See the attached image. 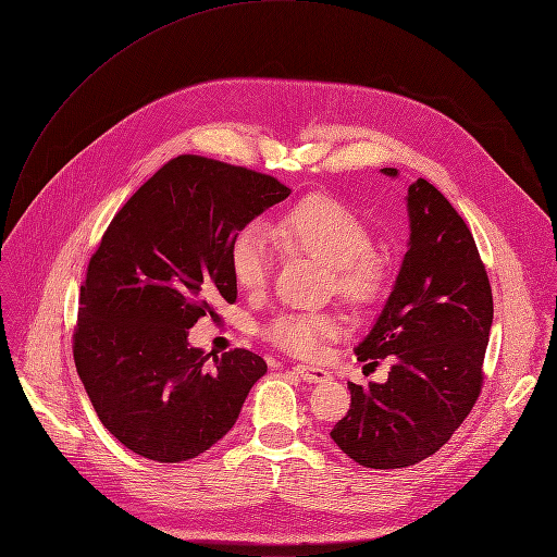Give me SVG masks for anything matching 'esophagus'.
Wrapping results in <instances>:
<instances>
[{
  "label": "esophagus",
  "instance_id": "1",
  "mask_svg": "<svg viewBox=\"0 0 557 557\" xmlns=\"http://www.w3.org/2000/svg\"><path fill=\"white\" fill-rule=\"evenodd\" d=\"M293 372L304 381V383H310V385H317V383H327L330 381V374L325 372V369L321 367H310V364H297L293 367Z\"/></svg>",
  "mask_w": 557,
  "mask_h": 557
}]
</instances>
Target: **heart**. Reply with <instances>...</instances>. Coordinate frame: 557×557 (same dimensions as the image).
<instances>
[{
    "label": "heart",
    "instance_id": "1",
    "mask_svg": "<svg viewBox=\"0 0 557 557\" xmlns=\"http://www.w3.org/2000/svg\"><path fill=\"white\" fill-rule=\"evenodd\" d=\"M275 243L288 253H304L334 269L336 293L358 310L376 306L389 288L385 262L374 256V236L345 206L330 197H310L290 208L271 236L260 227H245L232 243L230 269L234 282L247 293L267 288ZM336 332V321L319 312H284L267 327L264 336L295 356H312Z\"/></svg>",
    "mask_w": 557,
    "mask_h": 557
}]
</instances>
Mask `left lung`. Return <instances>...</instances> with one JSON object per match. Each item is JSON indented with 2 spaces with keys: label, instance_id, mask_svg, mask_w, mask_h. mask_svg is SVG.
<instances>
[{
  "label": "left lung",
  "instance_id": "1",
  "mask_svg": "<svg viewBox=\"0 0 557 557\" xmlns=\"http://www.w3.org/2000/svg\"><path fill=\"white\" fill-rule=\"evenodd\" d=\"M398 176L396 168H383ZM409 251L394 290L358 345V360L392 356L387 383H347L349 411L330 433L358 466L394 470L435 455L472 411L494 306L474 238L426 178L409 185Z\"/></svg>",
  "mask_w": 557,
  "mask_h": 557
}]
</instances>
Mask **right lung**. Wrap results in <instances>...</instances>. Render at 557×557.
<instances>
[{
  "label": "right lung",
  "mask_w": 557,
  "mask_h": 557,
  "mask_svg": "<svg viewBox=\"0 0 557 557\" xmlns=\"http://www.w3.org/2000/svg\"><path fill=\"white\" fill-rule=\"evenodd\" d=\"M288 195L275 176L178 154L113 216L81 286L74 360L100 422L128 450L188 461L236 424L264 358L232 349L210 362L188 330L236 301L232 243Z\"/></svg>",
  "instance_id": "obj_1"
}]
</instances>
